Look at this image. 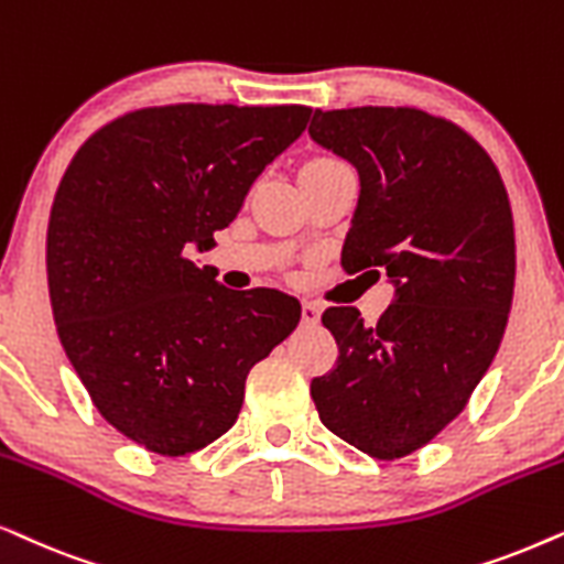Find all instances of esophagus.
<instances>
[{
  "instance_id": "34e87169",
  "label": "esophagus",
  "mask_w": 564,
  "mask_h": 564,
  "mask_svg": "<svg viewBox=\"0 0 564 564\" xmlns=\"http://www.w3.org/2000/svg\"><path fill=\"white\" fill-rule=\"evenodd\" d=\"M319 317H322V310L314 302H302V322L306 327H314L319 325Z\"/></svg>"
}]
</instances>
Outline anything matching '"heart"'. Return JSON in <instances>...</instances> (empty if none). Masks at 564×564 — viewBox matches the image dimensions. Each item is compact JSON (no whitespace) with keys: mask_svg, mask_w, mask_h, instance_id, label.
<instances>
[{"mask_svg":"<svg viewBox=\"0 0 564 564\" xmlns=\"http://www.w3.org/2000/svg\"><path fill=\"white\" fill-rule=\"evenodd\" d=\"M312 162H329V160H312Z\"/></svg>","mask_w":564,"mask_h":564,"instance_id":"obj_1","label":"heart"}]
</instances>
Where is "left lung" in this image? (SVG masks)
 Wrapping results in <instances>:
<instances>
[{"label":"left lung","mask_w":564,"mask_h":564,"mask_svg":"<svg viewBox=\"0 0 564 564\" xmlns=\"http://www.w3.org/2000/svg\"><path fill=\"white\" fill-rule=\"evenodd\" d=\"M310 137L358 170L348 273H387L377 327L329 306L337 366L312 381L319 420L373 459L433 441L490 369L508 325L516 237L500 172L467 131L415 108L314 110Z\"/></svg>","instance_id":"obj_1"}]
</instances>
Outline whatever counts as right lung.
Returning a JSON list of instances; mask_svg holds the SVG:
<instances>
[{
    "label": "right lung",
    "instance_id": "1",
    "mask_svg": "<svg viewBox=\"0 0 564 564\" xmlns=\"http://www.w3.org/2000/svg\"><path fill=\"white\" fill-rule=\"evenodd\" d=\"M310 116L306 105L133 110L66 167L46 239L51 310L97 412L133 444L183 456L227 433L247 373L299 325L294 296L224 289L187 250H208L237 219Z\"/></svg>",
    "mask_w": 564,
    "mask_h": 564
}]
</instances>
